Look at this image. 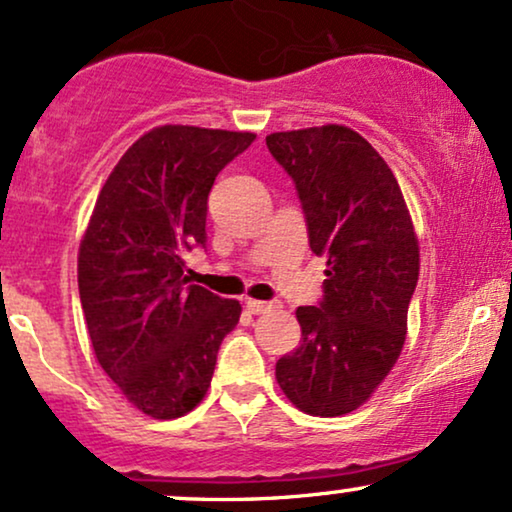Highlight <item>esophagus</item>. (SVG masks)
I'll use <instances>...</instances> for the list:
<instances>
[{"instance_id":"esophagus-1","label":"esophagus","mask_w":512,"mask_h":512,"mask_svg":"<svg viewBox=\"0 0 512 512\" xmlns=\"http://www.w3.org/2000/svg\"><path fill=\"white\" fill-rule=\"evenodd\" d=\"M245 307H248L252 315H264V312L272 310L274 305H272V303H264V300H252V298H248V300H245Z\"/></svg>"}]
</instances>
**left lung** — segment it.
Wrapping results in <instances>:
<instances>
[{"label": "left lung", "mask_w": 512, "mask_h": 512, "mask_svg": "<svg viewBox=\"0 0 512 512\" xmlns=\"http://www.w3.org/2000/svg\"><path fill=\"white\" fill-rule=\"evenodd\" d=\"M293 178L315 255L326 257L324 298L295 310L303 343L276 362L298 410L338 417L360 408L396 365L420 276V245L400 186L353 128L267 135Z\"/></svg>", "instance_id": "8db88e82"}]
</instances>
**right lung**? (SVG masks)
<instances>
[{
	"label": "right lung",
	"mask_w": 512,
	"mask_h": 512,
	"mask_svg": "<svg viewBox=\"0 0 512 512\" xmlns=\"http://www.w3.org/2000/svg\"><path fill=\"white\" fill-rule=\"evenodd\" d=\"M255 133L159 126L128 147L78 250V291L95 357L133 408L176 420L205 398L238 300L186 276L207 240L214 178Z\"/></svg>",
	"instance_id": "right-lung-1"
}]
</instances>
